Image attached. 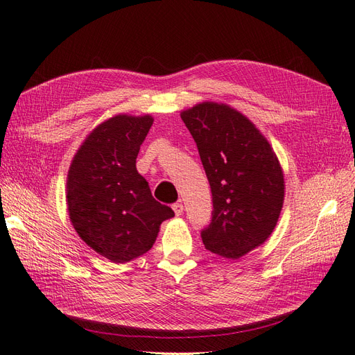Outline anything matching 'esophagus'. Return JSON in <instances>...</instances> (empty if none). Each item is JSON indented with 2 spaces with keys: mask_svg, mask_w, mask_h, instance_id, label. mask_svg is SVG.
<instances>
[{
  "mask_svg": "<svg viewBox=\"0 0 355 355\" xmlns=\"http://www.w3.org/2000/svg\"><path fill=\"white\" fill-rule=\"evenodd\" d=\"M173 211H175L176 216H180V214L184 213V204H182V202H175L173 204Z\"/></svg>",
  "mask_w": 355,
  "mask_h": 355,
  "instance_id": "obj_1",
  "label": "esophagus"
}]
</instances>
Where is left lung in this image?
Wrapping results in <instances>:
<instances>
[{
	"mask_svg": "<svg viewBox=\"0 0 355 355\" xmlns=\"http://www.w3.org/2000/svg\"><path fill=\"white\" fill-rule=\"evenodd\" d=\"M198 148L213 197L202 244L240 259L272 234L284 202V175L257 127L230 105L202 102L180 112Z\"/></svg>",
	"mask_w": 355,
	"mask_h": 355,
	"instance_id": "obj_1",
	"label": "left lung"
}]
</instances>
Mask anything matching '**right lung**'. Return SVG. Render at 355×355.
Listing matches in <instances>:
<instances>
[{"mask_svg":"<svg viewBox=\"0 0 355 355\" xmlns=\"http://www.w3.org/2000/svg\"><path fill=\"white\" fill-rule=\"evenodd\" d=\"M151 115L118 114L94 127L73 155L67 180L69 219L80 239L114 263L154 245L163 220L175 216L158 202L136 168Z\"/></svg>","mask_w":355,"mask_h":355,"instance_id":"obj_1","label":"right lung"}]
</instances>
